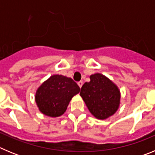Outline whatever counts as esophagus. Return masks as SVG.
Masks as SVG:
<instances>
[{
  "label": "esophagus",
  "instance_id": "esophagus-1",
  "mask_svg": "<svg viewBox=\"0 0 155 155\" xmlns=\"http://www.w3.org/2000/svg\"><path fill=\"white\" fill-rule=\"evenodd\" d=\"M78 84L79 87H81L82 85H83V81H78Z\"/></svg>",
  "mask_w": 155,
  "mask_h": 155
}]
</instances>
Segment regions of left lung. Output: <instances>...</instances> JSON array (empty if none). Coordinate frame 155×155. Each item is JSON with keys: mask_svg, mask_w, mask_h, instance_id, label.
I'll list each match as a JSON object with an SVG mask.
<instances>
[{"mask_svg": "<svg viewBox=\"0 0 155 155\" xmlns=\"http://www.w3.org/2000/svg\"><path fill=\"white\" fill-rule=\"evenodd\" d=\"M80 95L90 113L98 120H105L115 114L120 104V91L116 84L102 74L90 76L81 88Z\"/></svg>", "mask_w": 155, "mask_h": 155, "instance_id": "obj_1", "label": "left lung"}]
</instances>
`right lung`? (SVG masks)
<instances>
[{
	"label": "right lung",
	"instance_id": "1",
	"mask_svg": "<svg viewBox=\"0 0 155 155\" xmlns=\"http://www.w3.org/2000/svg\"><path fill=\"white\" fill-rule=\"evenodd\" d=\"M80 89L71 78L52 75L37 89L35 102L42 114L58 117L65 113L71 98L78 94Z\"/></svg>",
	"mask_w": 155,
	"mask_h": 155
}]
</instances>
